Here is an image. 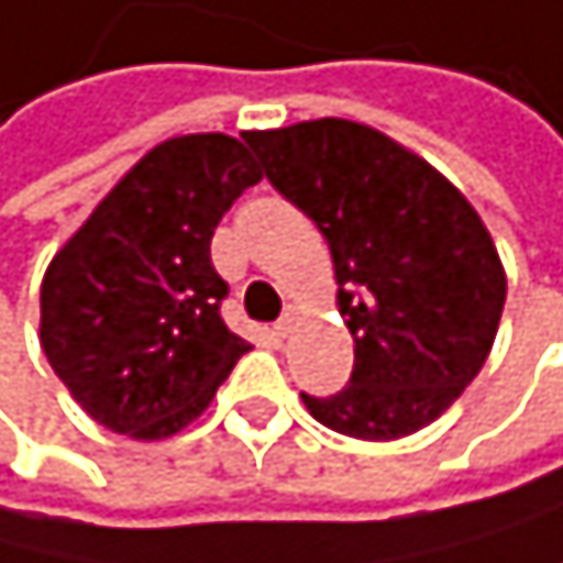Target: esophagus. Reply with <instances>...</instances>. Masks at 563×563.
<instances>
[{"label":"esophagus","mask_w":563,"mask_h":563,"mask_svg":"<svg viewBox=\"0 0 563 563\" xmlns=\"http://www.w3.org/2000/svg\"><path fill=\"white\" fill-rule=\"evenodd\" d=\"M290 329H294V314L279 318V321L273 324V335H276V339H287V335H290Z\"/></svg>","instance_id":"esophagus-1"}]
</instances>
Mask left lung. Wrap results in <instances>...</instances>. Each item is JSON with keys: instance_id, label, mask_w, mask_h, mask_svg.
Instances as JSON below:
<instances>
[{"instance_id": "8db88e82", "label": "left lung", "mask_w": 563, "mask_h": 563, "mask_svg": "<svg viewBox=\"0 0 563 563\" xmlns=\"http://www.w3.org/2000/svg\"><path fill=\"white\" fill-rule=\"evenodd\" d=\"M266 179L332 249L335 305L356 342L339 395H300L321 426L387 443L426 429L485 366L505 266L471 200L366 123L321 117L245 131Z\"/></svg>"}]
</instances>
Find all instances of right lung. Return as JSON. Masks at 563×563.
<instances>
[{"label":"right lung","instance_id":"right-lung-1","mask_svg":"<svg viewBox=\"0 0 563 563\" xmlns=\"http://www.w3.org/2000/svg\"><path fill=\"white\" fill-rule=\"evenodd\" d=\"M258 179L239 137H168L54 252L41 345L92 422L144 443L176 435L252 350L221 321L210 239Z\"/></svg>","mask_w":563,"mask_h":563}]
</instances>
